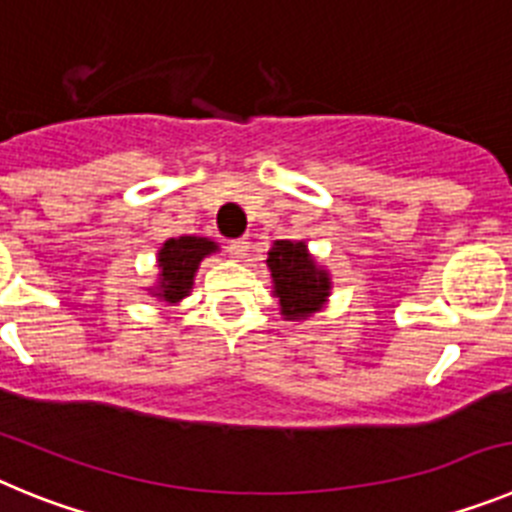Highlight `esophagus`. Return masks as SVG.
Instances as JSON below:
<instances>
[{"mask_svg": "<svg viewBox=\"0 0 512 512\" xmlns=\"http://www.w3.org/2000/svg\"><path fill=\"white\" fill-rule=\"evenodd\" d=\"M228 251L233 259H246L248 238H233V241H228Z\"/></svg>", "mask_w": 512, "mask_h": 512, "instance_id": "esophagus-1", "label": "esophagus"}]
</instances>
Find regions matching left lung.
Returning a JSON list of instances; mask_svg holds the SVG:
<instances>
[{
	"instance_id": "left-lung-1",
	"label": "left lung",
	"mask_w": 512,
	"mask_h": 512,
	"mask_svg": "<svg viewBox=\"0 0 512 512\" xmlns=\"http://www.w3.org/2000/svg\"><path fill=\"white\" fill-rule=\"evenodd\" d=\"M266 264L271 269L274 292L287 320L307 318L310 312L323 307L330 289L328 274L315 266L305 243L277 241L269 251Z\"/></svg>"
}]
</instances>
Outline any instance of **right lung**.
Segmentation results:
<instances>
[{"label": "right lung", "mask_w": 512, "mask_h": 512, "mask_svg": "<svg viewBox=\"0 0 512 512\" xmlns=\"http://www.w3.org/2000/svg\"><path fill=\"white\" fill-rule=\"evenodd\" d=\"M217 251V246L207 238H169L164 248L158 251V266H161V287L156 295L166 302H179L192 289L194 271L207 253Z\"/></svg>", "instance_id": "add662e5"}]
</instances>
